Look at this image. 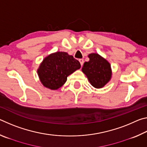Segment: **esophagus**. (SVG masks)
<instances>
[{
	"label": "esophagus",
	"instance_id": "34e87169",
	"mask_svg": "<svg viewBox=\"0 0 147 147\" xmlns=\"http://www.w3.org/2000/svg\"><path fill=\"white\" fill-rule=\"evenodd\" d=\"M79 61H80V64H81V66H82L83 65V63H84V59H79Z\"/></svg>",
	"mask_w": 147,
	"mask_h": 147
}]
</instances>
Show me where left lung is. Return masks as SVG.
Returning <instances> with one entry per match:
<instances>
[{
    "label": "left lung",
    "instance_id": "1",
    "mask_svg": "<svg viewBox=\"0 0 147 147\" xmlns=\"http://www.w3.org/2000/svg\"><path fill=\"white\" fill-rule=\"evenodd\" d=\"M88 57L89 61L84 63L82 70L94 88H103L111 78L110 64L96 53L89 54Z\"/></svg>",
    "mask_w": 147,
    "mask_h": 147
}]
</instances>
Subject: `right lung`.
Returning <instances> with one entry per match:
<instances>
[{"label": "right lung", "instance_id": "obj_1", "mask_svg": "<svg viewBox=\"0 0 147 147\" xmlns=\"http://www.w3.org/2000/svg\"><path fill=\"white\" fill-rule=\"evenodd\" d=\"M81 67L73 56L65 52H56L47 56L39 65L38 74L47 88L56 90L66 82L67 76Z\"/></svg>", "mask_w": 147, "mask_h": 147}]
</instances>
